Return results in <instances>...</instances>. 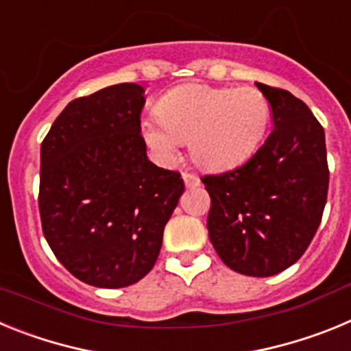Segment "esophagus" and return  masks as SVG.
I'll list each match as a JSON object with an SVG mask.
<instances>
[{
    "mask_svg": "<svg viewBox=\"0 0 351 351\" xmlns=\"http://www.w3.org/2000/svg\"><path fill=\"white\" fill-rule=\"evenodd\" d=\"M182 179H184L186 188H197V186H200V179L191 172H182Z\"/></svg>",
    "mask_w": 351,
    "mask_h": 351,
    "instance_id": "1",
    "label": "esophagus"
}]
</instances>
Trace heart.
<instances>
[{"mask_svg":"<svg viewBox=\"0 0 351 351\" xmlns=\"http://www.w3.org/2000/svg\"><path fill=\"white\" fill-rule=\"evenodd\" d=\"M269 116V104L258 89L186 84L161 96L158 121H145L142 135L160 156L170 158L179 142H188L197 165L223 170L255 153Z\"/></svg>","mask_w":351,"mask_h":351,"instance_id":"b5f03b06","label":"heart"}]
</instances>
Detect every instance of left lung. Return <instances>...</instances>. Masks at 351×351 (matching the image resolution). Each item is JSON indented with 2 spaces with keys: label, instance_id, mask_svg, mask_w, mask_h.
<instances>
[{
  "label": "left lung",
  "instance_id": "left-lung-1",
  "mask_svg": "<svg viewBox=\"0 0 351 351\" xmlns=\"http://www.w3.org/2000/svg\"><path fill=\"white\" fill-rule=\"evenodd\" d=\"M274 130L246 163L202 176L207 230L226 267L267 278L297 262L315 237L328 191L324 126L287 89L256 82Z\"/></svg>",
  "mask_w": 351,
  "mask_h": 351
}]
</instances>
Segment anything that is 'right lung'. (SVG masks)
<instances>
[{"label":"right lung","instance_id":"obj_1","mask_svg":"<svg viewBox=\"0 0 351 351\" xmlns=\"http://www.w3.org/2000/svg\"><path fill=\"white\" fill-rule=\"evenodd\" d=\"M138 84L70 101L40 151L38 207L56 258L77 280L123 288L156 263L167 221L184 191L181 173L147 160Z\"/></svg>","mask_w":351,"mask_h":351}]
</instances>
